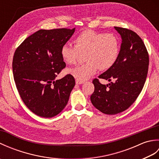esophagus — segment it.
<instances>
[{
    "label": "esophagus",
    "instance_id": "34e87169",
    "mask_svg": "<svg viewBox=\"0 0 159 159\" xmlns=\"http://www.w3.org/2000/svg\"><path fill=\"white\" fill-rule=\"evenodd\" d=\"M83 82H81V81H79V80H76V85H80V84H83Z\"/></svg>",
    "mask_w": 159,
    "mask_h": 159
}]
</instances>
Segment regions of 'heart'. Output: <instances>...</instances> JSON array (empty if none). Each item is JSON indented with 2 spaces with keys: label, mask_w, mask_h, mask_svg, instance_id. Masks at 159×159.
<instances>
[{
  "label": "heart",
  "mask_w": 159,
  "mask_h": 159,
  "mask_svg": "<svg viewBox=\"0 0 159 159\" xmlns=\"http://www.w3.org/2000/svg\"><path fill=\"white\" fill-rule=\"evenodd\" d=\"M74 44H63L61 55L67 64L76 62L80 54H85L87 62L69 70V73L76 80L83 82L96 73L98 67L106 70L116 62L120 54V42L113 33H104L86 30L74 39Z\"/></svg>",
  "instance_id": "1"
}]
</instances>
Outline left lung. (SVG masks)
Here are the masks:
<instances>
[{"label": "left lung", "instance_id": "1", "mask_svg": "<svg viewBox=\"0 0 159 159\" xmlns=\"http://www.w3.org/2000/svg\"><path fill=\"white\" fill-rule=\"evenodd\" d=\"M115 29L121 37L119 56L112 67L98 76L110 83L102 85L94 79L90 97L93 105L107 115L123 112L134 102L144 86L149 66V55L140 37L130 29Z\"/></svg>", "mask_w": 159, "mask_h": 159}]
</instances>
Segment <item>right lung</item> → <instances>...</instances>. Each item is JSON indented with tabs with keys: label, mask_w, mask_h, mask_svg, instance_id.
I'll use <instances>...</instances> for the list:
<instances>
[{
	"label": "right lung",
	"mask_w": 159,
	"mask_h": 159,
	"mask_svg": "<svg viewBox=\"0 0 159 159\" xmlns=\"http://www.w3.org/2000/svg\"><path fill=\"white\" fill-rule=\"evenodd\" d=\"M75 28L41 29L24 40L13 58V79L20 97L33 113L52 117L61 112L75 85L72 75L55 78L66 67L61 48Z\"/></svg>",
	"instance_id": "add662e5"
}]
</instances>
